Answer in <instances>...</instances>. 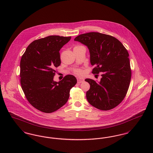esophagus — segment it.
<instances>
[{
	"instance_id": "obj_1",
	"label": "esophagus",
	"mask_w": 153,
	"mask_h": 153,
	"mask_svg": "<svg viewBox=\"0 0 153 153\" xmlns=\"http://www.w3.org/2000/svg\"><path fill=\"white\" fill-rule=\"evenodd\" d=\"M77 82H78V83H81V82H82L84 81L83 79L79 78V77H77Z\"/></svg>"
}]
</instances>
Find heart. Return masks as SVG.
<instances>
[{"label": "heart", "instance_id": "heart-1", "mask_svg": "<svg viewBox=\"0 0 153 153\" xmlns=\"http://www.w3.org/2000/svg\"><path fill=\"white\" fill-rule=\"evenodd\" d=\"M79 46H75L74 47V48H77V47H79ZM73 72H74V73L75 74L81 75V74L82 73V70H81V69L77 68V69H75L74 70Z\"/></svg>", "mask_w": 153, "mask_h": 153}]
</instances>
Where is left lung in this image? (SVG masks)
I'll use <instances>...</instances> for the list:
<instances>
[{
	"label": "left lung",
	"instance_id": "left-lung-1",
	"mask_svg": "<svg viewBox=\"0 0 153 153\" xmlns=\"http://www.w3.org/2000/svg\"><path fill=\"white\" fill-rule=\"evenodd\" d=\"M74 41L87 46L91 64L95 66L92 73L102 74L98 83L90 79L85 80L90 84L86 94L88 102L102 111L116 107L123 100L131 81L127 50L114 36L97 32L81 34Z\"/></svg>",
	"mask_w": 153,
	"mask_h": 153
}]
</instances>
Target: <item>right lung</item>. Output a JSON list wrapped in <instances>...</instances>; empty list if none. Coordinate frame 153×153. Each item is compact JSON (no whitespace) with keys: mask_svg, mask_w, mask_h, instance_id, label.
I'll return each instance as SVG.
<instances>
[{"mask_svg":"<svg viewBox=\"0 0 153 153\" xmlns=\"http://www.w3.org/2000/svg\"><path fill=\"white\" fill-rule=\"evenodd\" d=\"M71 36H50L32 42L20 62L21 84L30 104L45 113L53 112L68 102L72 88L77 83L73 75L59 82L53 81L55 68L61 64L59 50Z\"/></svg>","mask_w":153,"mask_h":153,"instance_id":"right-lung-1","label":"right lung"}]
</instances>
